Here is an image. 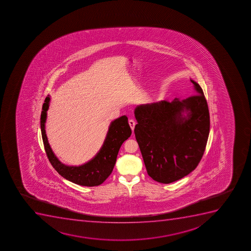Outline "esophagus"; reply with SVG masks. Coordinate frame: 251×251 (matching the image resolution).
I'll list each match as a JSON object with an SVG mask.
<instances>
[{"instance_id": "1", "label": "esophagus", "mask_w": 251, "mask_h": 251, "mask_svg": "<svg viewBox=\"0 0 251 251\" xmlns=\"http://www.w3.org/2000/svg\"><path fill=\"white\" fill-rule=\"evenodd\" d=\"M128 124H129L130 127L132 128V131L134 130L135 125H136V122L133 120V119H129V121H128Z\"/></svg>"}]
</instances>
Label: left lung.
Segmentation results:
<instances>
[{
	"label": "left lung",
	"instance_id": "obj_1",
	"mask_svg": "<svg viewBox=\"0 0 251 251\" xmlns=\"http://www.w3.org/2000/svg\"><path fill=\"white\" fill-rule=\"evenodd\" d=\"M191 82L196 95L135 109V137L147 174L160 183L188 175L198 166L205 150L210 127L208 104L201 86Z\"/></svg>",
	"mask_w": 251,
	"mask_h": 251
}]
</instances>
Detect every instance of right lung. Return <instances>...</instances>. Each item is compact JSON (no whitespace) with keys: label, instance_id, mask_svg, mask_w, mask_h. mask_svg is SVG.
I'll return each mask as SVG.
<instances>
[{"label":"right lung","instance_id":"1","mask_svg":"<svg viewBox=\"0 0 251 251\" xmlns=\"http://www.w3.org/2000/svg\"><path fill=\"white\" fill-rule=\"evenodd\" d=\"M49 102L50 97L48 96L46 97L41 114V131L46 153L53 168L63 177L77 185L95 186L103 183L114 169L117 155L122 144L132 134L127 117L124 115L112 122L104 144L93 159L80 166H67L57 159L48 143L45 123Z\"/></svg>","mask_w":251,"mask_h":251}]
</instances>
